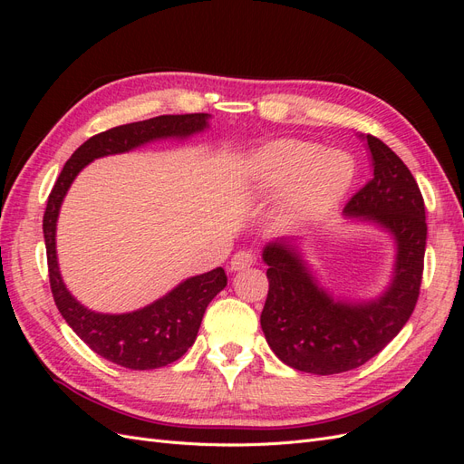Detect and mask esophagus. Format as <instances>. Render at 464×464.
<instances>
[{"label":"esophagus","mask_w":464,"mask_h":464,"mask_svg":"<svg viewBox=\"0 0 464 464\" xmlns=\"http://www.w3.org/2000/svg\"><path fill=\"white\" fill-rule=\"evenodd\" d=\"M256 263V256L251 254V251H237V254H234L232 261H230V269L232 271H244V269H249L251 265Z\"/></svg>","instance_id":"obj_1"}]
</instances>
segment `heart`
I'll list each match as a JSON object with an SVG mask.
<instances>
[{
    "label": "heart",
    "instance_id": "1",
    "mask_svg": "<svg viewBox=\"0 0 464 464\" xmlns=\"http://www.w3.org/2000/svg\"><path fill=\"white\" fill-rule=\"evenodd\" d=\"M254 170L265 188L291 184L285 191V210L292 218L319 217L343 198L353 164L341 152H321L304 141L266 145L254 160Z\"/></svg>",
    "mask_w": 464,
    "mask_h": 464
}]
</instances>
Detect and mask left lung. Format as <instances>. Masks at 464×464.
I'll return each instance as SVG.
<instances>
[{
  "mask_svg": "<svg viewBox=\"0 0 464 464\" xmlns=\"http://www.w3.org/2000/svg\"><path fill=\"white\" fill-rule=\"evenodd\" d=\"M373 176L348 199L344 213L366 217L397 240L395 280L370 304L334 302L314 283L298 254L283 242L269 244V294L261 329L286 366L317 375L360 368L395 339L412 315L424 273L426 207L414 176L383 141L366 135Z\"/></svg>",
  "mask_w": 464,
  "mask_h": 464,
  "instance_id": "obj_1",
  "label": "left lung"
}]
</instances>
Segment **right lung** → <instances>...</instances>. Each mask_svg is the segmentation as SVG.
<instances>
[{
	"instance_id": "add662e5",
	"label": "right lung",
	"mask_w": 464,
	"mask_h": 464,
	"mask_svg": "<svg viewBox=\"0 0 464 464\" xmlns=\"http://www.w3.org/2000/svg\"><path fill=\"white\" fill-rule=\"evenodd\" d=\"M207 120L208 114L159 116L118 125V128L92 135L63 164V170L48 195L42 228H44L53 302L67 325L77 333L82 343L89 344L98 356L121 368L157 370L184 356L198 339L208 302L227 286V273L218 266L205 275L191 276L164 298L133 314H94L81 305L62 283L58 259H55V220H58L60 205L75 176L91 160L106 157V154L131 150L152 139L188 137L205 130Z\"/></svg>"
}]
</instances>
